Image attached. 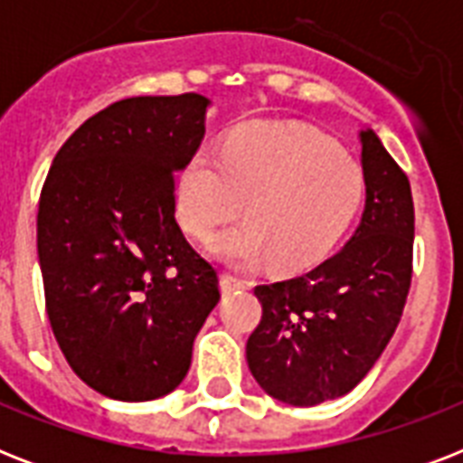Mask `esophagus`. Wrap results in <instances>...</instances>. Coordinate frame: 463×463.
Wrapping results in <instances>:
<instances>
[{
  "label": "esophagus",
  "mask_w": 463,
  "mask_h": 463,
  "mask_svg": "<svg viewBox=\"0 0 463 463\" xmlns=\"http://www.w3.org/2000/svg\"><path fill=\"white\" fill-rule=\"evenodd\" d=\"M221 286H223L225 293H231V290H245L247 281H242V279H238V276L232 274H223L221 276Z\"/></svg>",
  "instance_id": "34e87169"
}]
</instances>
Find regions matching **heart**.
Wrapping results in <instances>:
<instances>
[{"mask_svg":"<svg viewBox=\"0 0 463 463\" xmlns=\"http://www.w3.org/2000/svg\"><path fill=\"white\" fill-rule=\"evenodd\" d=\"M363 199L358 163L317 134L290 127L240 129L221 158L202 148L175 182L189 235L211 238L245 203V223L218 235L209 252L228 267L303 271L324 260Z\"/></svg>","mask_w":463,"mask_h":463,"instance_id":"b5f03b06","label":"heart"}]
</instances>
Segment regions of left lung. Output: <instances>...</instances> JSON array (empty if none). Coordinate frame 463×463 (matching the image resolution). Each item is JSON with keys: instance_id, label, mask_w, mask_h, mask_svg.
Returning <instances> with one entry per match:
<instances>
[{"instance_id": "1", "label": "left lung", "mask_w": 463, "mask_h": 463, "mask_svg": "<svg viewBox=\"0 0 463 463\" xmlns=\"http://www.w3.org/2000/svg\"><path fill=\"white\" fill-rule=\"evenodd\" d=\"M365 209L351 240L319 267L257 286L261 322L247 365L269 396L317 406L360 384L394 336L411 288L409 177L365 127L358 132Z\"/></svg>"}]
</instances>
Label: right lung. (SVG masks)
Instances as JSON below:
<instances>
[{"label": "right lung", "mask_w": 463, "mask_h": 463, "mask_svg": "<svg viewBox=\"0 0 463 463\" xmlns=\"http://www.w3.org/2000/svg\"><path fill=\"white\" fill-rule=\"evenodd\" d=\"M209 98H127L57 151L38 206L47 317L90 389L151 402L180 387L218 305L216 269L175 221V175L199 151Z\"/></svg>", "instance_id": "add662e5"}]
</instances>
